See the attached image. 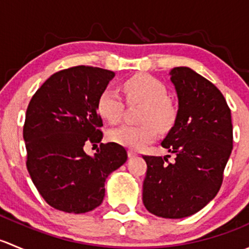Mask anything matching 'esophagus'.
<instances>
[{"mask_svg": "<svg viewBox=\"0 0 249 249\" xmlns=\"http://www.w3.org/2000/svg\"><path fill=\"white\" fill-rule=\"evenodd\" d=\"M127 155H129V158H135V157H137V153L135 152V150H129V152H127Z\"/></svg>", "mask_w": 249, "mask_h": 249, "instance_id": "1", "label": "esophagus"}]
</instances>
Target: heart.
<instances>
[{"instance_id": "heart-1", "label": "heart", "mask_w": 249, "mask_h": 249, "mask_svg": "<svg viewBox=\"0 0 249 249\" xmlns=\"http://www.w3.org/2000/svg\"><path fill=\"white\" fill-rule=\"evenodd\" d=\"M122 89L129 102L144 105L143 125L123 124L109 132V139L120 145L139 150L157 139L158 129L167 130L176 119V109L169 101L166 87L157 78L140 74L123 82ZM97 109L101 117L109 123L119 122L124 102L119 92L113 88L102 90L97 100Z\"/></svg>"}]
</instances>
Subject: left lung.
<instances>
[{"label": "left lung", "mask_w": 249, "mask_h": 249, "mask_svg": "<svg viewBox=\"0 0 249 249\" xmlns=\"http://www.w3.org/2000/svg\"><path fill=\"white\" fill-rule=\"evenodd\" d=\"M178 97L175 125L161 142L175 159L143 155V205L158 217L199 212L219 192L232 150L231 113L214 84L189 67L170 72Z\"/></svg>", "instance_id": "obj_1"}]
</instances>
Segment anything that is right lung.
Returning a JSON list of instances; mask_svg holds the SVG:
<instances>
[{
	"label": "right lung",
	"instance_id": "obj_1",
	"mask_svg": "<svg viewBox=\"0 0 249 249\" xmlns=\"http://www.w3.org/2000/svg\"><path fill=\"white\" fill-rule=\"evenodd\" d=\"M113 77L100 67H70L48 78L30 101L22 130L26 167L55 210L78 214L99 207L106 178L126 161L125 148L114 142L101 143L94 157L84 152L85 143L104 136L97 100Z\"/></svg>",
	"mask_w": 249,
	"mask_h": 249
}]
</instances>
